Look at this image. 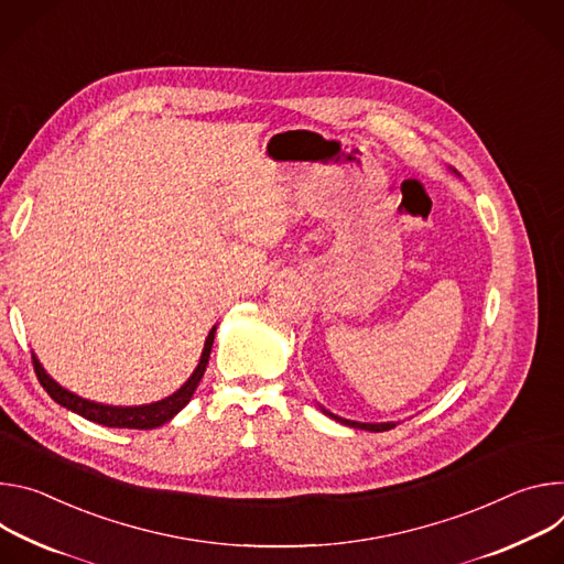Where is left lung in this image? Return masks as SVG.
Returning a JSON list of instances; mask_svg holds the SVG:
<instances>
[{
  "mask_svg": "<svg viewBox=\"0 0 564 564\" xmlns=\"http://www.w3.org/2000/svg\"><path fill=\"white\" fill-rule=\"evenodd\" d=\"M329 416H334L332 412H327ZM336 421L345 423V425H351V427H360V430H369V432H383V430H392L394 423H358V421H347V419H340V416H334Z\"/></svg>",
  "mask_w": 564,
  "mask_h": 564,
  "instance_id": "1",
  "label": "left lung"
}]
</instances>
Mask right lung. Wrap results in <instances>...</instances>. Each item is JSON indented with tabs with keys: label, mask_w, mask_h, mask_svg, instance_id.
<instances>
[{
	"label": "right lung",
	"mask_w": 564,
	"mask_h": 564,
	"mask_svg": "<svg viewBox=\"0 0 564 564\" xmlns=\"http://www.w3.org/2000/svg\"><path fill=\"white\" fill-rule=\"evenodd\" d=\"M213 340H215V329L208 334L206 338V347H204V354H202V360L197 365V369L193 371V377L187 379V383L174 392L172 397L163 399V401H156V403H150V405H139V408H116V405H100V403H94V401H87V399H80L76 397L74 392L59 388L48 373L42 369L40 360L33 356V369L37 373V381L40 386L46 390V394L59 403L62 408H67L94 423H100V425H107V427H130V430H152V427H159L163 423H167L174 414H178L187 401L193 399L204 371H206V365H208V358H210V349H213Z\"/></svg>",
	"instance_id": "add662e5"
}]
</instances>
